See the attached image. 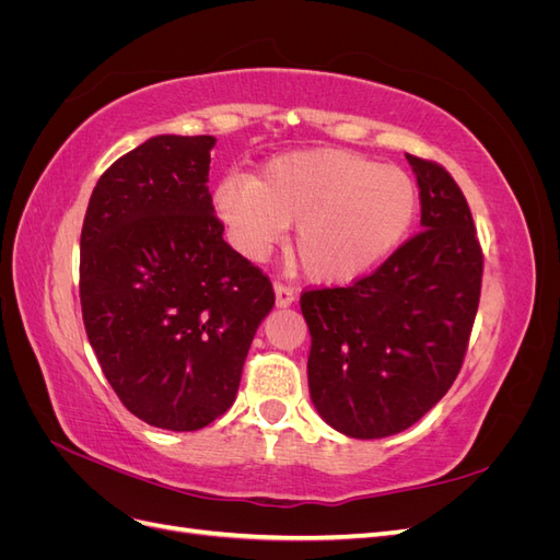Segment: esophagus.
Returning a JSON list of instances; mask_svg holds the SVG:
<instances>
[{
    "label": "esophagus",
    "instance_id": "34e87169",
    "mask_svg": "<svg viewBox=\"0 0 560 560\" xmlns=\"http://www.w3.org/2000/svg\"><path fill=\"white\" fill-rule=\"evenodd\" d=\"M294 299H296V294H294V290H292L290 284H284V282H276V303H278L280 308L292 306Z\"/></svg>",
    "mask_w": 560,
    "mask_h": 560
}]
</instances>
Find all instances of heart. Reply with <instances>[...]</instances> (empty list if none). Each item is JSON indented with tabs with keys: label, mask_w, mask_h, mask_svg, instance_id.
Segmentation results:
<instances>
[{
	"label": "heart",
	"mask_w": 560,
	"mask_h": 560,
	"mask_svg": "<svg viewBox=\"0 0 560 560\" xmlns=\"http://www.w3.org/2000/svg\"><path fill=\"white\" fill-rule=\"evenodd\" d=\"M212 206L247 259H266L296 222L294 252L306 273L350 282L404 243L418 214V189L397 165L346 149H308L268 161L259 179H222Z\"/></svg>",
	"instance_id": "1"
}]
</instances>
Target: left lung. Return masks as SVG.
Here are the masks:
<instances>
[{
	"label": "left lung",
	"mask_w": 560,
	"mask_h": 560,
	"mask_svg": "<svg viewBox=\"0 0 560 560\" xmlns=\"http://www.w3.org/2000/svg\"><path fill=\"white\" fill-rule=\"evenodd\" d=\"M422 231L346 287L301 294L308 387L317 413L354 439L411 428L460 374L477 317L483 252L444 165L406 154Z\"/></svg>",
	"instance_id": "obj_1"
}]
</instances>
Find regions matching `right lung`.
Segmentation results:
<instances>
[{
	"label": "right lung",
	"mask_w": 560,
	"mask_h": 560,
	"mask_svg": "<svg viewBox=\"0 0 560 560\" xmlns=\"http://www.w3.org/2000/svg\"><path fill=\"white\" fill-rule=\"evenodd\" d=\"M212 135H159L97 179L81 229L89 341L126 409L194 432L224 416L276 294L222 238L208 191Z\"/></svg>",
	"instance_id": "obj_1"
}]
</instances>
